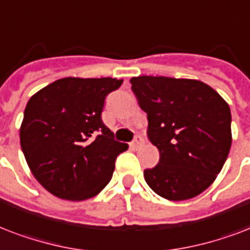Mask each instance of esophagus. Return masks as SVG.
Masks as SVG:
<instances>
[{
	"label": "esophagus",
	"mask_w": 250,
	"mask_h": 250,
	"mask_svg": "<svg viewBox=\"0 0 250 250\" xmlns=\"http://www.w3.org/2000/svg\"><path fill=\"white\" fill-rule=\"evenodd\" d=\"M143 144H144V138H143L142 135H136L135 139H133V142L129 144V146H131L132 149H138V148H140Z\"/></svg>",
	"instance_id": "obj_1"
}]
</instances>
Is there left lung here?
<instances>
[{
	"label": "left lung",
	"instance_id": "left-lung-1",
	"mask_svg": "<svg viewBox=\"0 0 250 250\" xmlns=\"http://www.w3.org/2000/svg\"><path fill=\"white\" fill-rule=\"evenodd\" d=\"M131 83L146 112L148 139L160 152L159 164L144 170L146 184L169 201L197 197L214 182L231 149L229 106L197 80L139 76Z\"/></svg>",
	"mask_w": 250,
	"mask_h": 250
}]
</instances>
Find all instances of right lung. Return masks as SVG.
I'll return each mask as SVG.
<instances>
[{"label":"right lung","instance_id":"right-lung-1","mask_svg":"<svg viewBox=\"0 0 250 250\" xmlns=\"http://www.w3.org/2000/svg\"><path fill=\"white\" fill-rule=\"evenodd\" d=\"M123 80H57L24 108L21 146L28 167L49 193L68 201L95 197L110 182L115 160L128 146L102 122L104 100Z\"/></svg>","mask_w":250,"mask_h":250}]
</instances>
